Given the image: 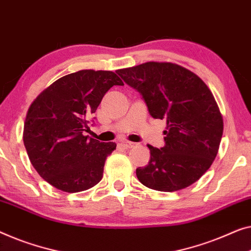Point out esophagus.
<instances>
[{
    "mask_svg": "<svg viewBox=\"0 0 251 251\" xmlns=\"http://www.w3.org/2000/svg\"><path fill=\"white\" fill-rule=\"evenodd\" d=\"M134 143H130V141H123L122 143V146L125 148H132L134 146Z\"/></svg>",
    "mask_w": 251,
    "mask_h": 251,
    "instance_id": "obj_1",
    "label": "esophagus"
}]
</instances>
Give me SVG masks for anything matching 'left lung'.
I'll return each mask as SVG.
<instances>
[{
  "instance_id": "1",
  "label": "left lung",
  "mask_w": 251,
  "mask_h": 251,
  "mask_svg": "<svg viewBox=\"0 0 251 251\" xmlns=\"http://www.w3.org/2000/svg\"><path fill=\"white\" fill-rule=\"evenodd\" d=\"M117 74L140 93L154 119H164V147L147 145L151 159L136 174L144 186L176 191L201 179L213 164L223 134V118L206 83L188 69L146 62Z\"/></svg>"
}]
</instances>
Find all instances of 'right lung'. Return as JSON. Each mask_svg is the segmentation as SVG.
Masks as SVG:
<instances>
[{
	"label": "right lung",
	"mask_w": 251,
	"mask_h": 251,
	"mask_svg": "<svg viewBox=\"0 0 251 251\" xmlns=\"http://www.w3.org/2000/svg\"><path fill=\"white\" fill-rule=\"evenodd\" d=\"M122 85L112 71L80 70L57 79L32 101L24 144L32 166L50 186L79 192L101 180L117 144L88 139L83 132L107 90Z\"/></svg>",
	"instance_id": "right-lung-1"
}]
</instances>
